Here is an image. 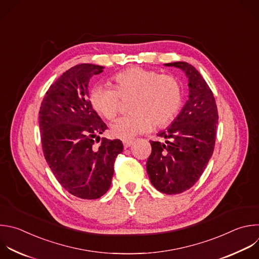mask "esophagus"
I'll list each match as a JSON object with an SVG mask.
<instances>
[{"instance_id":"1","label":"esophagus","mask_w":259,"mask_h":259,"mask_svg":"<svg viewBox=\"0 0 259 259\" xmlns=\"http://www.w3.org/2000/svg\"><path fill=\"white\" fill-rule=\"evenodd\" d=\"M132 143H133V140H132V139H124V140H123L124 147H129Z\"/></svg>"}]
</instances>
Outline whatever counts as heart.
<instances>
[{
    "label": "heart",
    "instance_id": "1",
    "mask_svg": "<svg viewBox=\"0 0 259 259\" xmlns=\"http://www.w3.org/2000/svg\"><path fill=\"white\" fill-rule=\"evenodd\" d=\"M114 89L97 85L90 95L94 109L107 120H114L120 111L121 99L132 98L131 115L118 119L111 127L113 136L130 139L154 126L161 127L175 118L182 104V89L171 75L141 67H131L116 74Z\"/></svg>",
    "mask_w": 259,
    "mask_h": 259
}]
</instances>
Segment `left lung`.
<instances>
[{
	"label": "left lung",
	"mask_w": 259,
	"mask_h": 259,
	"mask_svg": "<svg viewBox=\"0 0 259 259\" xmlns=\"http://www.w3.org/2000/svg\"><path fill=\"white\" fill-rule=\"evenodd\" d=\"M185 72L188 101L166 130L158 133L164 142L150 141L146 170L154 188L164 194H179L200 178L210 159L218 126V108L209 86L186 62L164 64Z\"/></svg>",
	"instance_id": "left-lung-1"
}]
</instances>
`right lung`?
Here are the masks:
<instances>
[{"instance_id": "1", "label": "right lung", "mask_w": 259, "mask_h": 259, "mask_svg": "<svg viewBox=\"0 0 259 259\" xmlns=\"http://www.w3.org/2000/svg\"><path fill=\"white\" fill-rule=\"evenodd\" d=\"M103 66L79 64L63 73L47 92L39 110L45 158L59 183L72 195L97 199L111 187L114 162L123 151L119 139L102 138L107 125L93 109L89 83Z\"/></svg>"}]
</instances>
